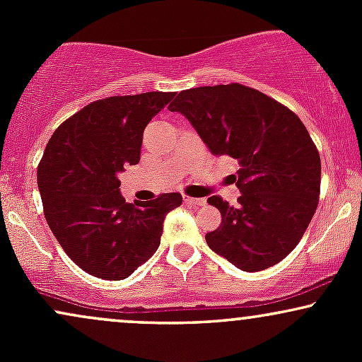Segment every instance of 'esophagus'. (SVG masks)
Instances as JSON below:
<instances>
[{
    "label": "esophagus",
    "instance_id": "1",
    "mask_svg": "<svg viewBox=\"0 0 362 362\" xmlns=\"http://www.w3.org/2000/svg\"><path fill=\"white\" fill-rule=\"evenodd\" d=\"M184 202L185 204H192V206H206L207 201L201 197H189V195H184Z\"/></svg>",
    "mask_w": 362,
    "mask_h": 362
}]
</instances>
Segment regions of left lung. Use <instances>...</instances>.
Wrapping results in <instances>:
<instances>
[{
	"label": "left lung",
	"mask_w": 362,
	"mask_h": 362,
	"mask_svg": "<svg viewBox=\"0 0 362 362\" xmlns=\"http://www.w3.org/2000/svg\"><path fill=\"white\" fill-rule=\"evenodd\" d=\"M180 112L214 156H231L242 195L230 206L207 199L221 226L209 248L245 272L272 267L294 250L318 206L322 165L294 112L240 83L184 90L168 107Z\"/></svg>",
	"instance_id": "1"
}]
</instances>
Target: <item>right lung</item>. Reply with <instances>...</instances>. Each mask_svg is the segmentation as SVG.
<instances>
[{
  "mask_svg": "<svg viewBox=\"0 0 362 362\" xmlns=\"http://www.w3.org/2000/svg\"><path fill=\"white\" fill-rule=\"evenodd\" d=\"M173 97V91H149L91 102L64 120L45 146L37 168L45 219L69 259L91 276H131L151 259L165 218L182 204L177 192L129 204L117 177L139 163L144 127Z\"/></svg>",
  "mask_w": 362,
  "mask_h": 362,
  "instance_id": "obj_1",
  "label": "right lung"
}]
</instances>
